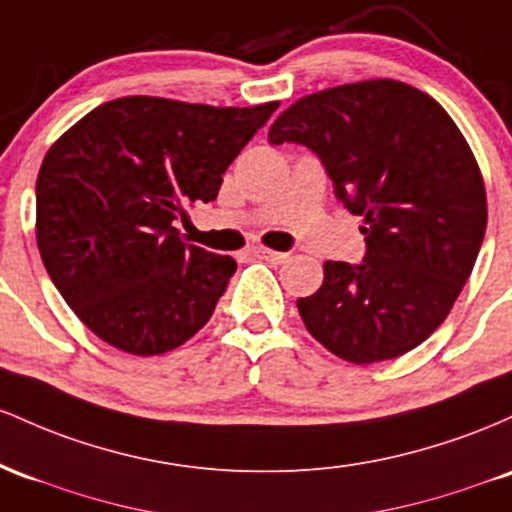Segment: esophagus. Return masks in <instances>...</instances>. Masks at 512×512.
Returning <instances> with one entry per match:
<instances>
[{
	"label": "esophagus",
	"instance_id": "esophagus-1",
	"mask_svg": "<svg viewBox=\"0 0 512 512\" xmlns=\"http://www.w3.org/2000/svg\"><path fill=\"white\" fill-rule=\"evenodd\" d=\"M254 254L268 263H285L287 261V254H280V251H273V249H263V246L254 249Z\"/></svg>",
	"mask_w": 512,
	"mask_h": 512
}]
</instances>
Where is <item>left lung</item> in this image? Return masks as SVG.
Listing matches in <instances>:
<instances>
[{
  "label": "left lung",
  "instance_id": "8db88e82",
  "mask_svg": "<svg viewBox=\"0 0 512 512\" xmlns=\"http://www.w3.org/2000/svg\"><path fill=\"white\" fill-rule=\"evenodd\" d=\"M273 145L312 149L333 193L363 217V263H324L297 300L307 331L355 365L409 353L445 321L486 232L472 149L438 101L394 79L343 84L292 103Z\"/></svg>",
  "mask_w": 512,
  "mask_h": 512
}]
</instances>
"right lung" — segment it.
I'll return each instance as SVG.
<instances>
[{"label":"right lung","mask_w":512,"mask_h":512,"mask_svg":"<svg viewBox=\"0 0 512 512\" xmlns=\"http://www.w3.org/2000/svg\"><path fill=\"white\" fill-rule=\"evenodd\" d=\"M275 108L125 96L48 149L36 181L38 251L101 341L162 355L208 324L237 261L183 244L176 220L188 203L217 198L227 166Z\"/></svg>","instance_id":"obj_1"}]
</instances>
